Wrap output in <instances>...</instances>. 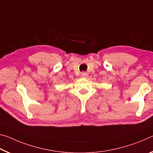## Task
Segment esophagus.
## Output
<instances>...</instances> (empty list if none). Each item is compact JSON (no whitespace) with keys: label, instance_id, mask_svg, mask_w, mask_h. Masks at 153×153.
<instances>
[{"label":"esophagus","instance_id":"esophagus-1","mask_svg":"<svg viewBox=\"0 0 153 153\" xmlns=\"http://www.w3.org/2000/svg\"><path fill=\"white\" fill-rule=\"evenodd\" d=\"M88 76V74H87V72H81V76L82 77H84V78H86Z\"/></svg>","mask_w":153,"mask_h":153}]
</instances>
